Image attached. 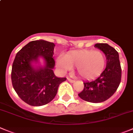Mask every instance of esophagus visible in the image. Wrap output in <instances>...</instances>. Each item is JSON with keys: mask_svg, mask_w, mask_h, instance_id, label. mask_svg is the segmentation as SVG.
<instances>
[{"mask_svg": "<svg viewBox=\"0 0 133 133\" xmlns=\"http://www.w3.org/2000/svg\"><path fill=\"white\" fill-rule=\"evenodd\" d=\"M68 81L70 82V83H74V82H75V80L70 79V78H68Z\"/></svg>", "mask_w": 133, "mask_h": 133, "instance_id": "1", "label": "esophagus"}]
</instances>
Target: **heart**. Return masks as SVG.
Here are the masks:
<instances>
[{"mask_svg":"<svg viewBox=\"0 0 133 133\" xmlns=\"http://www.w3.org/2000/svg\"><path fill=\"white\" fill-rule=\"evenodd\" d=\"M58 68L63 71L70 70L75 66L76 72L85 79H92L99 76L106 64V55L100 50L84 49L73 50L56 59Z\"/></svg>","mask_w":133,"mask_h":133,"instance_id":"1","label":"heart"}]
</instances>
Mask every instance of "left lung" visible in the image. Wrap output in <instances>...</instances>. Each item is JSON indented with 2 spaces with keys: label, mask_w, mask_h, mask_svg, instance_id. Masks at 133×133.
<instances>
[{
  "label": "left lung",
  "mask_w": 133,
  "mask_h": 133,
  "mask_svg": "<svg viewBox=\"0 0 133 133\" xmlns=\"http://www.w3.org/2000/svg\"><path fill=\"white\" fill-rule=\"evenodd\" d=\"M95 46L106 55V69L95 80L84 82L83 90L78 95L85 101L99 103L110 98L117 90L121 82V68L115 48L106 43H97Z\"/></svg>",
  "instance_id": "left-lung-1"
}]
</instances>
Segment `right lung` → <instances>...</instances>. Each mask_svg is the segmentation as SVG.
Instances as JSON below:
<instances>
[{
	"label": "right lung",
	"mask_w": 133,
	"mask_h": 133,
	"mask_svg": "<svg viewBox=\"0 0 133 133\" xmlns=\"http://www.w3.org/2000/svg\"><path fill=\"white\" fill-rule=\"evenodd\" d=\"M55 44L44 40L29 42L16 54L12 64L11 79L13 87L23 101L33 106L45 105L56 96L59 84L65 77H57L53 69ZM41 57L43 67H34Z\"/></svg>",
	"instance_id": "1"
}]
</instances>
